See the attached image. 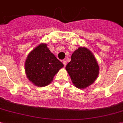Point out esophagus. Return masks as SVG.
Here are the masks:
<instances>
[{"instance_id": "esophagus-1", "label": "esophagus", "mask_w": 123, "mask_h": 123, "mask_svg": "<svg viewBox=\"0 0 123 123\" xmlns=\"http://www.w3.org/2000/svg\"><path fill=\"white\" fill-rule=\"evenodd\" d=\"M62 63H63L64 66H66V64H67L66 61H65V60H64L63 61H62Z\"/></svg>"}]
</instances>
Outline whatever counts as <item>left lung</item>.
<instances>
[{"label": "left lung", "instance_id": "8db88e82", "mask_svg": "<svg viewBox=\"0 0 123 123\" xmlns=\"http://www.w3.org/2000/svg\"><path fill=\"white\" fill-rule=\"evenodd\" d=\"M66 69L72 83L80 89L93 84L99 74V66L95 55L88 49L83 47L73 53Z\"/></svg>", "mask_w": 123, "mask_h": 123}]
</instances>
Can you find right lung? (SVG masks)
<instances>
[{"label":"right lung","instance_id":"add662e5","mask_svg":"<svg viewBox=\"0 0 123 123\" xmlns=\"http://www.w3.org/2000/svg\"><path fill=\"white\" fill-rule=\"evenodd\" d=\"M64 65L50 51L47 43H42L29 53L25 64L27 78L33 84L43 87L52 81Z\"/></svg>","mask_w":123,"mask_h":123}]
</instances>
